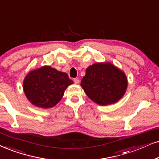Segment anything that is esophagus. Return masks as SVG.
<instances>
[{
  "label": "esophagus",
  "mask_w": 159,
  "mask_h": 159,
  "mask_svg": "<svg viewBox=\"0 0 159 159\" xmlns=\"http://www.w3.org/2000/svg\"><path fill=\"white\" fill-rule=\"evenodd\" d=\"M73 81L75 84H79V82H80L79 79H78V78H75V79L73 80Z\"/></svg>",
  "instance_id": "esophagus-1"
}]
</instances>
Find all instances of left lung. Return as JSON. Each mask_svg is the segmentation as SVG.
Wrapping results in <instances>:
<instances>
[{"label": "left lung", "instance_id": "obj_1", "mask_svg": "<svg viewBox=\"0 0 159 159\" xmlns=\"http://www.w3.org/2000/svg\"><path fill=\"white\" fill-rule=\"evenodd\" d=\"M81 86L94 103L106 106L121 99L128 81L125 74L109 62L95 63L87 67Z\"/></svg>", "mask_w": 159, "mask_h": 159}]
</instances>
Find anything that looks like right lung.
Listing matches in <instances>:
<instances>
[{
  "instance_id": "add662e5",
  "label": "right lung",
  "mask_w": 159,
  "mask_h": 159,
  "mask_svg": "<svg viewBox=\"0 0 159 159\" xmlns=\"http://www.w3.org/2000/svg\"><path fill=\"white\" fill-rule=\"evenodd\" d=\"M73 84L67 73L51 66H43L32 70L25 76L23 90L33 105L49 108L59 103L67 86Z\"/></svg>"
}]
</instances>
